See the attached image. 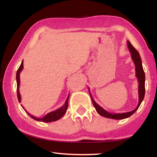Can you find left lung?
<instances>
[{"instance_id":"left-lung-1","label":"left lung","mask_w":157,"mask_h":157,"mask_svg":"<svg viewBox=\"0 0 157 157\" xmlns=\"http://www.w3.org/2000/svg\"><path fill=\"white\" fill-rule=\"evenodd\" d=\"M127 45L128 48L129 49V51L132 54V58L133 61L135 64V69H136V76L138 78V82H139V104L137 105L136 108L132 111H129V112L126 113H109V111H107L101 107L99 105L96 104L95 101L94 100V98H92L91 92H90V89L89 88V91L90 94V96H91L92 102H93V104L94 107H95L96 110L97 112L99 113L101 116L102 117H106V118H109V119H126V118L129 117L130 116H132L133 113L136 112V111L139 109V106H140L141 103L142 102V101L144 98L145 95V74L144 71L143 67H142V63H141V59L140 57V55L138 51H137L136 49L134 48V47L131 44L129 41H127Z\"/></svg>"}]
</instances>
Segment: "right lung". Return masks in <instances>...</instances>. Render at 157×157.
<instances>
[{
	"label": "right lung",
	"instance_id": "1",
	"mask_svg": "<svg viewBox=\"0 0 157 157\" xmlns=\"http://www.w3.org/2000/svg\"><path fill=\"white\" fill-rule=\"evenodd\" d=\"M23 62L22 61L21 63L20 67L18 68V71H17L16 73V81H17V96H18V99L19 103L21 102V97L20 95V93H19V86H20V74L21 72V71L23 70ZM68 98H69V94H68L67 98H66V101L65 102V104H63V106H61V108L58 109L57 110L51 111V112L47 113V114L43 118H37L33 117L27 112L28 114H29L30 117H31L32 119L36 120L38 121H43V122H52V121H55L59 120V119L63 117V116L65 114V113L66 112L68 109ZM23 107V106H22ZM24 109V108H23Z\"/></svg>",
	"mask_w": 157,
	"mask_h": 157
}]
</instances>
